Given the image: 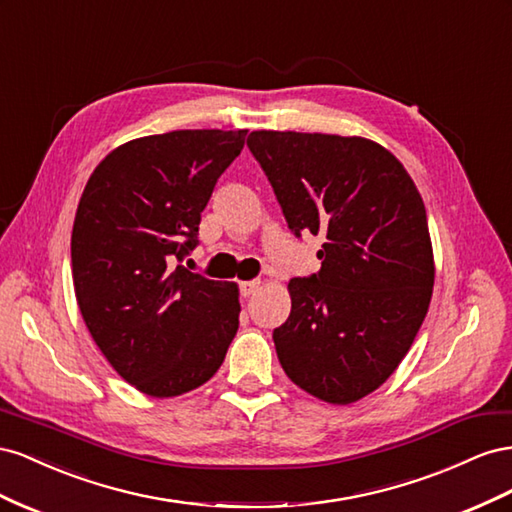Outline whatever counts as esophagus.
I'll return each instance as SVG.
<instances>
[{
	"label": "esophagus",
	"mask_w": 512,
	"mask_h": 512,
	"mask_svg": "<svg viewBox=\"0 0 512 512\" xmlns=\"http://www.w3.org/2000/svg\"><path fill=\"white\" fill-rule=\"evenodd\" d=\"M259 287H261V283H259V281H244V283H240V291H242V296H244V298L253 296Z\"/></svg>",
	"instance_id": "1"
}]
</instances>
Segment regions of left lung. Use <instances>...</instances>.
<instances>
[{
    "instance_id": "1",
    "label": "left lung",
    "mask_w": 512,
    "mask_h": 512,
    "mask_svg": "<svg viewBox=\"0 0 512 512\" xmlns=\"http://www.w3.org/2000/svg\"><path fill=\"white\" fill-rule=\"evenodd\" d=\"M289 229L324 238L319 274L291 279L272 339L287 377L332 405L382 386L425 321L435 281L427 210L399 158L364 137L253 130Z\"/></svg>"
}]
</instances>
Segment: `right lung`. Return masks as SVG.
I'll return each mask as SVG.
<instances>
[{"mask_svg": "<svg viewBox=\"0 0 512 512\" xmlns=\"http://www.w3.org/2000/svg\"><path fill=\"white\" fill-rule=\"evenodd\" d=\"M246 130H171L118 145L79 199L72 283L94 343L130 386L156 399L206 384L238 332L236 283L175 259L197 244L216 180Z\"/></svg>", "mask_w": 512, "mask_h": 512, "instance_id": "obj_1", "label": "right lung"}]
</instances>
